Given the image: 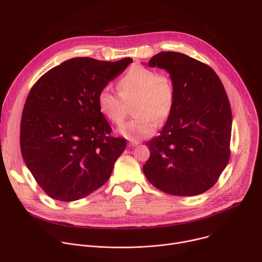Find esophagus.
<instances>
[{"mask_svg":"<svg viewBox=\"0 0 262 262\" xmlns=\"http://www.w3.org/2000/svg\"><path fill=\"white\" fill-rule=\"evenodd\" d=\"M139 144H140L139 141H129V146H132V147H135V146H137Z\"/></svg>","mask_w":262,"mask_h":262,"instance_id":"obj_1","label":"esophagus"}]
</instances>
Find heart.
<instances>
[{
  "label": "heart",
  "instance_id": "obj_1",
  "mask_svg": "<svg viewBox=\"0 0 262 262\" xmlns=\"http://www.w3.org/2000/svg\"><path fill=\"white\" fill-rule=\"evenodd\" d=\"M118 90L104 86L97 95L100 113L110 122L121 125L126 116V102L134 103L137 116L120 128L125 138L137 141L151 136L158 123L166 122L176 101V90L170 74L136 65L118 81Z\"/></svg>",
  "mask_w": 262,
  "mask_h": 262
}]
</instances>
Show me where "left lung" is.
Listing matches in <instances>:
<instances>
[{"label": "left lung", "instance_id": "obj_1", "mask_svg": "<svg viewBox=\"0 0 262 262\" xmlns=\"http://www.w3.org/2000/svg\"><path fill=\"white\" fill-rule=\"evenodd\" d=\"M148 66L166 69L176 101L161 135L148 141L143 172L157 189L174 196H195L215 184L230 158L232 114L214 70L181 53L163 52Z\"/></svg>", "mask_w": 262, "mask_h": 262}]
</instances>
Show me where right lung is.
Wrapping results in <instances>:
<instances>
[{
    "label": "right lung",
    "instance_id": "add662e5",
    "mask_svg": "<svg viewBox=\"0 0 262 262\" xmlns=\"http://www.w3.org/2000/svg\"><path fill=\"white\" fill-rule=\"evenodd\" d=\"M132 62L72 58L50 69L31 88L20 121V150L51 198L79 200L110 178L126 139L111 135L97 95Z\"/></svg>",
    "mask_w": 262,
    "mask_h": 262
}]
</instances>
